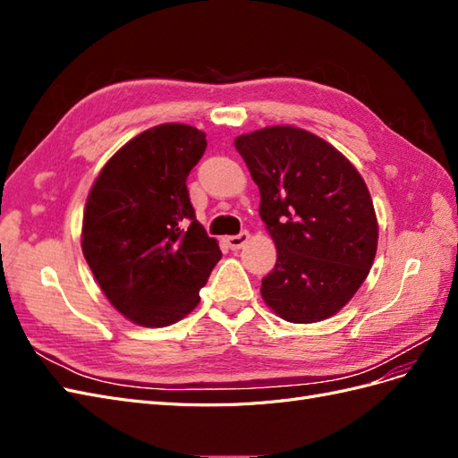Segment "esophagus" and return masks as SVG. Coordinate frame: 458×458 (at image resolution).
Instances as JSON below:
<instances>
[{
  "label": "esophagus",
  "mask_w": 458,
  "mask_h": 458,
  "mask_svg": "<svg viewBox=\"0 0 458 458\" xmlns=\"http://www.w3.org/2000/svg\"><path fill=\"white\" fill-rule=\"evenodd\" d=\"M248 239H250V233L242 231L239 234H233V237H227L225 242H227V246L231 248V250H239V248H242L248 242Z\"/></svg>",
  "instance_id": "obj_1"
}]
</instances>
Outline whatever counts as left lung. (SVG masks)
Listing matches in <instances>:
<instances>
[{"label": "left lung", "instance_id": "left-lung-1", "mask_svg": "<svg viewBox=\"0 0 458 458\" xmlns=\"http://www.w3.org/2000/svg\"><path fill=\"white\" fill-rule=\"evenodd\" d=\"M234 148L259 189V216L276 246L261 298L288 323L336 315L367 279L378 221L361 174L311 131L271 126Z\"/></svg>", "mask_w": 458, "mask_h": 458}]
</instances>
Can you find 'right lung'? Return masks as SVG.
<instances>
[{"mask_svg":"<svg viewBox=\"0 0 458 458\" xmlns=\"http://www.w3.org/2000/svg\"><path fill=\"white\" fill-rule=\"evenodd\" d=\"M204 150V131L160 123L114 152L88 195L81 252L103 294L135 325L182 321L221 259L187 191Z\"/></svg>","mask_w":458,"mask_h":458,"instance_id":"1","label":"right lung"}]
</instances>
